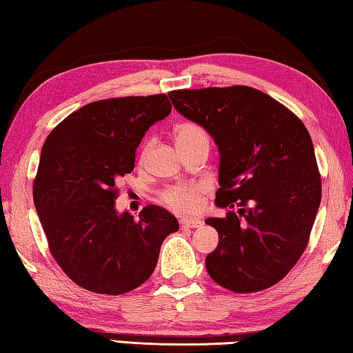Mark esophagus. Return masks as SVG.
<instances>
[{"instance_id":"obj_1","label":"esophagus","mask_w":353,"mask_h":353,"mask_svg":"<svg viewBox=\"0 0 353 353\" xmlns=\"http://www.w3.org/2000/svg\"><path fill=\"white\" fill-rule=\"evenodd\" d=\"M201 225H203V222L197 221V219H180L181 228H199Z\"/></svg>"}]
</instances>
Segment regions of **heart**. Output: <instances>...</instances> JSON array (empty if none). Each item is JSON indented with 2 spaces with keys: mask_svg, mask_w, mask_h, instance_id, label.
Wrapping results in <instances>:
<instances>
[{
  "mask_svg": "<svg viewBox=\"0 0 353 353\" xmlns=\"http://www.w3.org/2000/svg\"><path fill=\"white\" fill-rule=\"evenodd\" d=\"M208 141L205 130L197 123H181L175 130L176 145H189V143ZM205 188L200 184H176L163 194L164 203L183 214H194L203 206Z\"/></svg>",
  "mask_w": 353,
  "mask_h": 353,
  "instance_id": "1",
  "label": "heart"
}]
</instances>
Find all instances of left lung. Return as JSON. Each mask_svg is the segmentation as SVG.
<instances>
[{"label": "left lung", "instance_id": "obj_1", "mask_svg": "<svg viewBox=\"0 0 353 353\" xmlns=\"http://www.w3.org/2000/svg\"><path fill=\"white\" fill-rule=\"evenodd\" d=\"M173 108L214 139L216 205L238 208L206 223L219 244L206 270L233 292L279 283L308 244L321 205V175L305 125L272 97L247 85L173 90Z\"/></svg>", "mask_w": 353, "mask_h": 353}]
</instances>
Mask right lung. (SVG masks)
Returning a JSON list of instances; mask_svg holds the SVG:
<instances>
[{
    "mask_svg": "<svg viewBox=\"0 0 353 353\" xmlns=\"http://www.w3.org/2000/svg\"><path fill=\"white\" fill-rule=\"evenodd\" d=\"M172 111L167 95L89 103L50 132L34 180V205L61 269L84 290L119 296L153 274L159 248L180 228L164 208L139 221L115 210V181L134 169L150 126Z\"/></svg>",
    "mask_w": 353,
    "mask_h": 353,
    "instance_id": "right-lung-1",
    "label": "right lung"
}]
</instances>
